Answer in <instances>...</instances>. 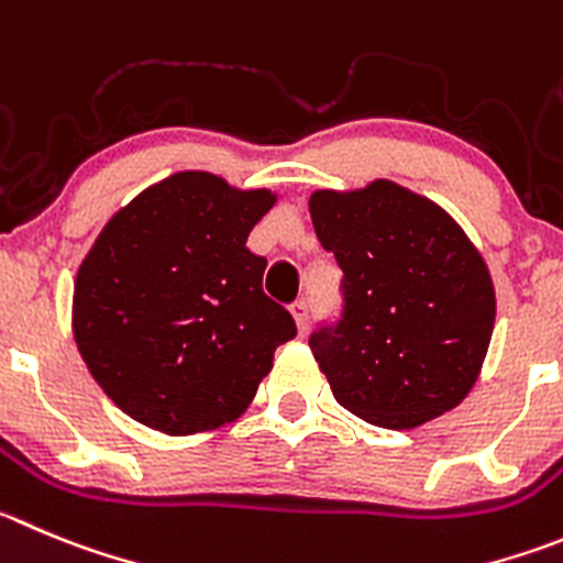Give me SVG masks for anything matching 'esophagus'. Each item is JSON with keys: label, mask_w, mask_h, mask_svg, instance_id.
Masks as SVG:
<instances>
[{"label": "esophagus", "mask_w": 563, "mask_h": 563, "mask_svg": "<svg viewBox=\"0 0 563 563\" xmlns=\"http://www.w3.org/2000/svg\"><path fill=\"white\" fill-rule=\"evenodd\" d=\"M291 313H294V322H297L299 333H306V330H308V313H311V308H308L306 299H297V302L291 306Z\"/></svg>", "instance_id": "esophagus-1"}]
</instances>
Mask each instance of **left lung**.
Listing matches in <instances>:
<instances>
[{
  "mask_svg": "<svg viewBox=\"0 0 563 563\" xmlns=\"http://www.w3.org/2000/svg\"><path fill=\"white\" fill-rule=\"evenodd\" d=\"M308 208L341 269L339 322L308 339L339 406L391 430L459 406L495 330V286L464 230L391 180Z\"/></svg>",
  "mask_w": 563,
  "mask_h": 563,
  "instance_id": "1",
  "label": "left lung"
}]
</instances>
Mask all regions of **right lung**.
<instances>
[{"label":"right lung","mask_w":563,"mask_h":563,"mask_svg":"<svg viewBox=\"0 0 563 563\" xmlns=\"http://www.w3.org/2000/svg\"><path fill=\"white\" fill-rule=\"evenodd\" d=\"M275 205L208 172H177L102 228L75 280V341L135 422L188 435L233 422L297 335L264 294L250 230Z\"/></svg>","instance_id":"right-lung-1"}]
</instances>
